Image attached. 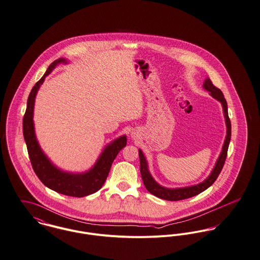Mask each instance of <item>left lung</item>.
<instances>
[{"label":"left lung","mask_w":260,"mask_h":260,"mask_svg":"<svg viewBox=\"0 0 260 260\" xmlns=\"http://www.w3.org/2000/svg\"><path fill=\"white\" fill-rule=\"evenodd\" d=\"M203 87L208 90L210 92V94L216 99L217 101H219L222 105L223 108V113L225 116V122H226V127H228V135L224 141V144L222 147V151L216 161V165L213 169V171L210 173V175L200 184L197 185H192V186H188V187H183V188H175V189H171V188H166L160 186L159 184H157L154 179L151 177L150 173L148 172L147 169V164L145 160L144 153L143 151L140 149L139 150V155H140V164H141V174H142V178L144 181V186L145 188L153 196H155L156 198H159L161 200H166V201H170V202H177V201H182V200H186L189 198H192L194 196L200 194L202 191H204L205 189H207L218 177L219 173L221 172L226 156H228V150H229V145L231 142V119L229 117V112H228V103L226 100L224 99V95L222 93V91L215 87L212 82L209 79H206L204 82Z\"/></svg>","instance_id":"left-lung-1"}]
</instances>
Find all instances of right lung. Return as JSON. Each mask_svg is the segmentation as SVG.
Returning <instances> with one entry per match:
<instances>
[{
	"instance_id": "obj_1",
	"label": "right lung",
	"mask_w": 260,
	"mask_h": 260,
	"mask_svg": "<svg viewBox=\"0 0 260 260\" xmlns=\"http://www.w3.org/2000/svg\"><path fill=\"white\" fill-rule=\"evenodd\" d=\"M66 61L67 60L63 58H58L53 61L43 78L38 81L31 88L28 98L26 113L23 118V134L27 144V149L32 170L39 177V179L47 187L57 191L58 193L75 198H83L94 193L102 188L117 153L120 151V149H122V147L126 145V137L122 136L110 145H108L98 159L94 167L87 173L83 174L63 173L51 164V161L42 151L35 136L32 123L34 104L37 91L40 86L44 83L46 77L53 71V69L57 64Z\"/></svg>"
}]
</instances>
